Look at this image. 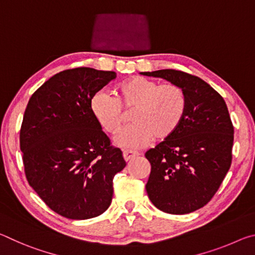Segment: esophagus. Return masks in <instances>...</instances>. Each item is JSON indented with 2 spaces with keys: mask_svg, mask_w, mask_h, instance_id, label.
<instances>
[{
  "mask_svg": "<svg viewBox=\"0 0 255 255\" xmlns=\"http://www.w3.org/2000/svg\"><path fill=\"white\" fill-rule=\"evenodd\" d=\"M123 155H124L125 161L128 162V161H130V159H132L133 157L138 156V155H139V154H138L137 152H133V150H124Z\"/></svg>",
  "mask_w": 255,
  "mask_h": 255,
  "instance_id": "34e87169",
  "label": "esophagus"
}]
</instances>
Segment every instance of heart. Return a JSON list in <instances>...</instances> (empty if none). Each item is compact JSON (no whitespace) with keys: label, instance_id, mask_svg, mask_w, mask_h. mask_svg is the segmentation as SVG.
Segmentation results:
<instances>
[{"label":"heart","instance_id":"b5f03b06","mask_svg":"<svg viewBox=\"0 0 255 255\" xmlns=\"http://www.w3.org/2000/svg\"><path fill=\"white\" fill-rule=\"evenodd\" d=\"M133 109L132 126L115 138V144L137 149L147 146L154 136L166 139L178 130L187 110V97L174 83H162L133 76L120 83L117 97L99 91L91 100L98 124L109 133H117L125 123V111Z\"/></svg>","mask_w":255,"mask_h":255}]
</instances>
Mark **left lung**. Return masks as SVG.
<instances>
[{
    "instance_id": "1",
    "label": "left lung",
    "mask_w": 255,
    "mask_h": 255,
    "mask_svg": "<svg viewBox=\"0 0 255 255\" xmlns=\"http://www.w3.org/2000/svg\"><path fill=\"white\" fill-rule=\"evenodd\" d=\"M140 74L178 84L187 97L178 130L145 154L152 166L146 191L164 213H192L214 197L231 167L234 127L227 106L208 83L188 73L159 70Z\"/></svg>"
}]
</instances>
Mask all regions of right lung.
<instances>
[{"label":"right lung","instance_id":"obj_1","mask_svg":"<svg viewBox=\"0 0 255 255\" xmlns=\"http://www.w3.org/2000/svg\"><path fill=\"white\" fill-rule=\"evenodd\" d=\"M112 71L73 68L32 94L20 131L25 176L55 213L70 219L97 217L109 208L112 180L126 166L91 111V100Z\"/></svg>","mask_w":255,"mask_h":255}]
</instances>
